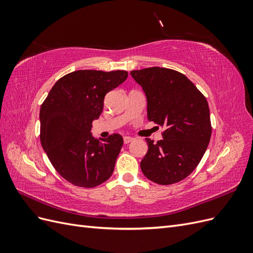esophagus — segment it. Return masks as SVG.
I'll return each mask as SVG.
<instances>
[{
    "label": "esophagus",
    "mask_w": 253,
    "mask_h": 253,
    "mask_svg": "<svg viewBox=\"0 0 253 253\" xmlns=\"http://www.w3.org/2000/svg\"><path fill=\"white\" fill-rule=\"evenodd\" d=\"M133 140H134V138H132V137H129V136H125V137H124V142H125L126 144L129 143V142L133 141Z\"/></svg>",
    "instance_id": "esophagus-1"
}]
</instances>
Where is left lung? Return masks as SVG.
Masks as SVG:
<instances>
[{"label":"left lung","mask_w":253,"mask_h":253,"mask_svg":"<svg viewBox=\"0 0 253 253\" xmlns=\"http://www.w3.org/2000/svg\"><path fill=\"white\" fill-rule=\"evenodd\" d=\"M148 101V119L165 126L163 139L147 138L140 163L148 179L172 185L185 179L200 164L211 138L209 105L185 75L165 67L132 71Z\"/></svg>","instance_id":"obj_1"}]
</instances>
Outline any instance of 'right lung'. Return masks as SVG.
Segmentation results:
<instances>
[{
	"mask_svg": "<svg viewBox=\"0 0 253 253\" xmlns=\"http://www.w3.org/2000/svg\"><path fill=\"white\" fill-rule=\"evenodd\" d=\"M127 78L126 71H76L60 78L40 110V139L56 171L72 185L94 188L113 174L124 138L98 140L91 124L103 110L105 95Z\"/></svg>",
	"mask_w": 253,
	"mask_h": 253,
	"instance_id": "1",
	"label": "right lung"
}]
</instances>
